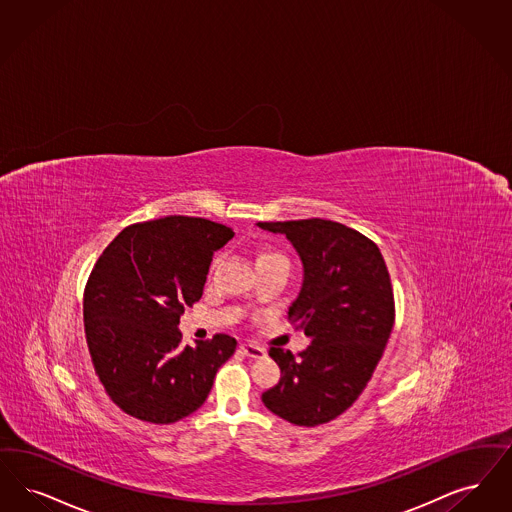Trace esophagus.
Here are the masks:
<instances>
[{
  "mask_svg": "<svg viewBox=\"0 0 512 512\" xmlns=\"http://www.w3.org/2000/svg\"><path fill=\"white\" fill-rule=\"evenodd\" d=\"M241 352H243L245 356L250 357V359H262V357H266V350H264L262 346L252 344V342L241 344Z\"/></svg>",
  "mask_w": 512,
  "mask_h": 512,
  "instance_id": "obj_1",
  "label": "esophagus"
}]
</instances>
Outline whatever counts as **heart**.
Returning <instances> with one entry per match:
<instances>
[{"instance_id":"1","label":"heart","mask_w":512,"mask_h":512,"mask_svg":"<svg viewBox=\"0 0 512 512\" xmlns=\"http://www.w3.org/2000/svg\"><path fill=\"white\" fill-rule=\"evenodd\" d=\"M277 258H285V256L279 254V252H275V250H271V248H264V250H260V252L256 254V264L267 262V260H277Z\"/></svg>"}]
</instances>
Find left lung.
<instances>
[{
	"instance_id": "obj_1",
	"label": "left lung",
	"mask_w": 512,
	"mask_h": 512,
	"mask_svg": "<svg viewBox=\"0 0 512 512\" xmlns=\"http://www.w3.org/2000/svg\"><path fill=\"white\" fill-rule=\"evenodd\" d=\"M300 256L304 277L289 321L312 344L294 357L271 348L279 382L262 394L271 413L317 426L342 415L373 377L394 327V292L378 246L331 220L260 222Z\"/></svg>"
}]
</instances>
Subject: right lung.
<instances>
[{"instance_id": "1", "label": "right lung", "mask_w": 512, "mask_h": 512, "mask_svg": "<svg viewBox=\"0 0 512 512\" xmlns=\"http://www.w3.org/2000/svg\"><path fill=\"white\" fill-rule=\"evenodd\" d=\"M233 229L168 216L122 229L91 269L84 292L89 356L124 413L170 424L206 401L237 340L216 334L183 346L179 317L199 302L216 250Z\"/></svg>"}]
</instances>
